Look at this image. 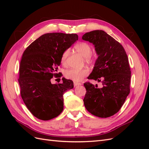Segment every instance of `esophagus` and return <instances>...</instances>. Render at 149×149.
<instances>
[{"label":"esophagus","instance_id":"obj_1","mask_svg":"<svg viewBox=\"0 0 149 149\" xmlns=\"http://www.w3.org/2000/svg\"><path fill=\"white\" fill-rule=\"evenodd\" d=\"M79 85H81V83H77V82H74V86H79Z\"/></svg>","mask_w":149,"mask_h":149}]
</instances>
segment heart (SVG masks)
<instances>
[{
    "instance_id": "b5f03b06",
    "label": "heart",
    "mask_w": 149,
    "mask_h": 149,
    "mask_svg": "<svg viewBox=\"0 0 149 149\" xmlns=\"http://www.w3.org/2000/svg\"><path fill=\"white\" fill-rule=\"evenodd\" d=\"M74 49L80 53L84 58L85 61L88 64L95 62L97 59L96 54H92V48L89 44L86 42H79L74 45ZM70 51L69 49H66L62 53L61 57V62L63 65L67 63V58L70 55ZM89 74V70L87 68L76 69L71 68L65 71V77L68 79H71L74 82L81 81L85 76Z\"/></svg>"
}]
</instances>
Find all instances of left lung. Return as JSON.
<instances>
[{"label": "left lung", "instance_id": "1", "mask_svg": "<svg viewBox=\"0 0 149 149\" xmlns=\"http://www.w3.org/2000/svg\"><path fill=\"white\" fill-rule=\"evenodd\" d=\"M83 40L92 43L98 56L88 79L102 81L97 88L86 82L83 100L88 112L99 118H109L117 113L130 93L131 71L124 48L103 30L86 33Z\"/></svg>", "mask_w": 149, "mask_h": 149}]
</instances>
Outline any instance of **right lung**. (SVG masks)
I'll list each match as a JSON object with an SVG mask.
<instances>
[{"label":"right lung","mask_w":149,"mask_h":149,"mask_svg":"<svg viewBox=\"0 0 149 149\" xmlns=\"http://www.w3.org/2000/svg\"><path fill=\"white\" fill-rule=\"evenodd\" d=\"M78 39L77 34L45 33L26 48L20 61V95L28 109L36 118L48 120L63 110V94L73 88V82L63 78V83L52 84L61 64V57ZM61 77V76H60Z\"/></svg>","instance_id":"add662e5"}]
</instances>
